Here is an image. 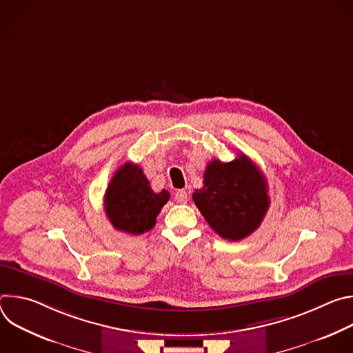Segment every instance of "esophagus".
<instances>
[{"label": "esophagus", "mask_w": 353, "mask_h": 353, "mask_svg": "<svg viewBox=\"0 0 353 353\" xmlns=\"http://www.w3.org/2000/svg\"><path fill=\"white\" fill-rule=\"evenodd\" d=\"M174 199L177 201V203H180V204H185L187 199H188L187 191L185 190H177L176 194H174Z\"/></svg>", "instance_id": "esophagus-1"}]
</instances>
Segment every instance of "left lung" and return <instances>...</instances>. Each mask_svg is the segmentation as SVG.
<instances>
[{
	"mask_svg": "<svg viewBox=\"0 0 353 353\" xmlns=\"http://www.w3.org/2000/svg\"><path fill=\"white\" fill-rule=\"evenodd\" d=\"M203 183L192 199L221 237L237 241L260 226L270 208L267 180L244 154L226 163L211 161Z\"/></svg>",
	"mask_w": 353,
	"mask_h": 353,
	"instance_id": "obj_1",
	"label": "left lung"
}]
</instances>
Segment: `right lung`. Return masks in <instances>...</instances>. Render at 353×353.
<instances>
[{
	"instance_id": "right-lung-1",
	"label": "right lung",
	"mask_w": 353,
	"mask_h": 353,
	"mask_svg": "<svg viewBox=\"0 0 353 353\" xmlns=\"http://www.w3.org/2000/svg\"><path fill=\"white\" fill-rule=\"evenodd\" d=\"M170 194L155 192L138 165L124 163L112 177L105 194L106 215L117 230L142 234L157 223L162 207Z\"/></svg>"
}]
</instances>
